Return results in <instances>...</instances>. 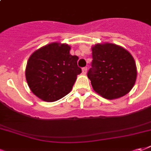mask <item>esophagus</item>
<instances>
[{"mask_svg": "<svg viewBox=\"0 0 151 151\" xmlns=\"http://www.w3.org/2000/svg\"><path fill=\"white\" fill-rule=\"evenodd\" d=\"M82 71H83V74H86L87 71H88V68H87V67H85V68H83V69H82Z\"/></svg>", "mask_w": 151, "mask_h": 151, "instance_id": "1", "label": "esophagus"}]
</instances>
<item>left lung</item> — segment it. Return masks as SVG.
<instances>
[{
  "label": "left lung",
  "mask_w": 151,
  "mask_h": 151,
  "mask_svg": "<svg viewBox=\"0 0 151 151\" xmlns=\"http://www.w3.org/2000/svg\"><path fill=\"white\" fill-rule=\"evenodd\" d=\"M92 50L88 77L94 91L109 100L127 94L137 78L136 63L130 53L113 43L96 44Z\"/></svg>",
  "instance_id": "left-lung-1"
}]
</instances>
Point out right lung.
I'll use <instances>...</instances> for the list:
<instances>
[{
    "label": "right lung",
    "instance_id": "obj_1",
    "mask_svg": "<svg viewBox=\"0 0 151 151\" xmlns=\"http://www.w3.org/2000/svg\"><path fill=\"white\" fill-rule=\"evenodd\" d=\"M71 47L57 42L48 44L32 54L27 62L26 78L32 92L42 101L53 102L71 92L77 75L76 55H70Z\"/></svg>",
    "mask_w": 151,
    "mask_h": 151
}]
</instances>
